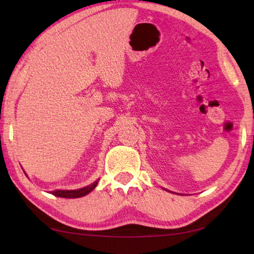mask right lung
Returning <instances> with one entry per match:
<instances>
[{
	"label": "right lung",
	"mask_w": 254,
	"mask_h": 254,
	"mask_svg": "<svg viewBox=\"0 0 254 254\" xmlns=\"http://www.w3.org/2000/svg\"><path fill=\"white\" fill-rule=\"evenodd\" d=\"M25 174V173H24ZM98 179L95 180L93 184L88 185V186L79 188V189H74V190H66V189H56V190L50 191V194H53L57 197H63V198H79V197H83L91 192L94 188L97 186Z\"/></svg>",
	"instance_id": "right-lung-1"
}]
</instances>
